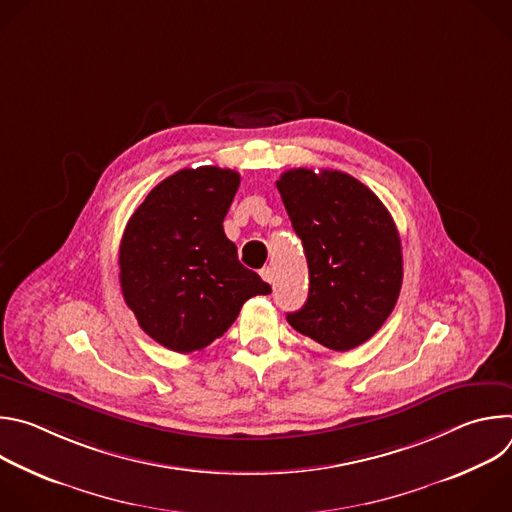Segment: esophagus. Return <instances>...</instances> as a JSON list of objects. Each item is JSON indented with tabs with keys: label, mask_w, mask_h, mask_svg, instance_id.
<instances>
[{
	"label": "esophagus",
	"mask_w": 512,
	"mask_h": 512,
	"mask_svg": "<svg viewBox=\"0 0 512 512\" xmlns=\"http://www.w3.org/2000/svg\"><path fill=\"white\" fill-rule=\"evenodd\" d=\"M259 275L263 277V281H267V283H273V269H271V267H263V269L259 271Z\"/></svg>",
	"instance_id": "obj_1"
}]
</instances>
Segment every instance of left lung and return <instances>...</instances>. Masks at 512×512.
Here are the masks:
<instances>
[{"label": "left lung", "instance_id": "8db88e82", "mask_svg": "<svg viewBox=\"0 0 512 512\" xmlns=\"http://www.w3.org/2000/svg\"><path fill=\"white\" fill-rule=\"evenodd\" d=\"M275 184L310 269L308 302L287 322L330 350L360 346L385 324L401 291L393 216L373 190L338 170L294 168Z\"/></svg>", "mask_w": 512, "mask_h": 512}]
</instances>
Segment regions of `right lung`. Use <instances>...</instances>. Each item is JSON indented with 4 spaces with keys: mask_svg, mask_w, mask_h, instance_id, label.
Segmentation results:
<instances>
[{
    "mask_svg": "<svg viewBox=\"0 0 512 512\" xmlns=\"http://www.w3.org/2000/svg\"><path fill=\"white\" fill-rule=\"evenodd\" d=\"M235 170L184 168L131 214L119 247V283L141 330L174 352L221 338L253 296L271 294L241 265L223 221L239 190Z\"/></svg>",
    "mask_w": 512,
    "mask_h": 512,
    "instance_id": "right-lung-1",
    "label": "right lung"
}]
</instances>
